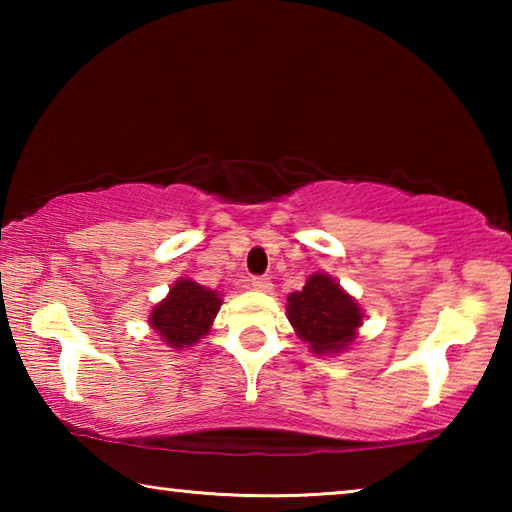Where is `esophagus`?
Masks as SVG:
<instances>
[{
  "label": "esophagus",
  "mask_w": 512,
  "mask_h": 512,
  "mask_svg": "<svg viewBox=\"0 0 512 512\" xmlns=\"http://www.w3.org/2000/svg\"><path fill=\"white\" fill-rule=\"evenodd\" d=\"M250 284H253L255 291H262V293H268L273 289V284H271V280H268V277H253Z\"/></svg>",
  "instance_id": "34e87169"
}]
</instances>
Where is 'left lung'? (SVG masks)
Segmentation results:
<instances>
[{"label": "left lung", "mask_w": 512, "mask_h": 512, "mask_svg": "<svg viewBox=\"0 0 512 512\" xmlns=\"http://www.w3.org/2000/svg\"><path fill=\"white\" fill-rule=\"evenodd\" d=\"M287 300L289 323L316 357L339 354L357 339L363 311L332 275L314 273L302 291H293Z\"/></svg>", "instance_id": "obj_1"}]
</instances>
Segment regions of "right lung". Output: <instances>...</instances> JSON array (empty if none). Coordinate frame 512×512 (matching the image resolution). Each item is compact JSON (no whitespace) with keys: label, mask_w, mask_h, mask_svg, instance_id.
Wrapping results in <instances>:
<instances>
[{"label":"right lung","mask_w":512,"mask_h":512,"mask_svg":"<svg viewBox=\"0 0 512 512\" xmlns=\"http://www.w3.org/2000/svg\"><path fill=\"white\" fill-rule=\"evenodd\" d=\"M219 309V293L180 277L169 289V296L151 309L149 323L162 343L173 350H183L210 332Z\"/></svg>","instance_id":"right-lung-1"}]
</instances>
